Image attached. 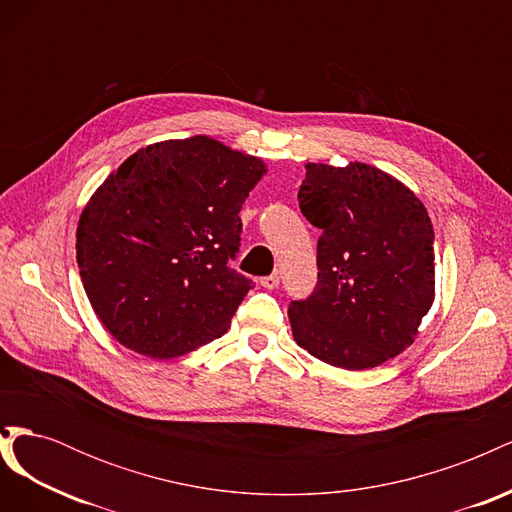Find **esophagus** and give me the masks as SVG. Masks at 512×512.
Instances as JSON below:
<instances>
[{"label": "esophagus", "instance_id": "34e87169", "mask_svg": "<svg viewBox=\"0 0 512 512\" xmlns=\"http://www.w3.org/2000/svg\"><path fill=\"white\" fill-rule=\"evenodd\" d=\"M260 284H262V288H267V290H275L277 286H280V275H277V273H273V275H267V277H262V280H260Z\"/></svg>", "mask_w": 512, "mask_h": 512}]
</instances>
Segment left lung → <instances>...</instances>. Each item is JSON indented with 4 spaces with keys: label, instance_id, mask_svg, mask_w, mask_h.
I'll return each mask as SVG.
<instances>
[{
    "label": "left lung",
    "instance_id": "left-lung-1",
    "mask_svg": "<svg viewBox=\"0 0 512 512\" xmlns=\"http://www.w3.org/2000/svg\"><path fill=\"white\" fill-rule=\"evenodd\" d=\"M299 207L320 228L318 282L292 301V337L316 359L369 369L412 346L433 303V226L404 183L363 162L307 164Z\"/></svg>",
    "mask_w": 512,
    "mask_h": 512
}]
</instances>
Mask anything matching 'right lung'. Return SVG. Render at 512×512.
Masks as SVG:
<instances>
[{"mask_svg":"<svg viewBox=\"0 0 512 512\" xmlns=\"http://www.w3.org/2000/svg\"><path fill=\"white\" fill-rule=\"evenodd\" d=\"M209 136L138 149L91 196L76 262L91 307L119 344L173 359L222 337L247 290L228 262L239 211L265 175Z\"/></svg>","mask_w":512,"mask_h":512,"instance_id":"1","label":"right lung"}]
</instances>
